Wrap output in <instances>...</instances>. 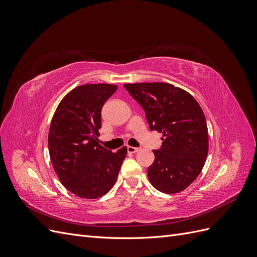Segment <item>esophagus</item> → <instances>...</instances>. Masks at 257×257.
<instances>
[{
  "instance_id": "1",
  "label": "esophagus",
  "mask_w": 257,
  "mask_h": 257,
  "mask_svg": "<svg viewBox=\"0 0 257 257\" xmlns=\"http://www.w3.org/2000/svg\"><path fill=\"white\" fill-rule=\"evenodd\" d=\"M138 150H139L138 148L131 147V146H128V147H127V152H128V153H136Z\"/></svg>"
}]
</instances>
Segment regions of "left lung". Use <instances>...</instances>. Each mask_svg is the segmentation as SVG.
Returning a JSON list of instances; mask_svg holds the SVG:
<instances>
[{"label": "left lung", "instance_id": "8db88e82", "mask_svg": "<svg viewBox=\"0 0 257 257\" xmlns=\"http://www.w3.org/2000/svg\"><path fill=\"white\" fill-rule=\"evenodd\" d=\"M124 88L143 107L150 130L164 136L148 168L151 184L166 194L183 191L200 174L207 159L203 109L190 93L170 83H126Z\"/></svg>", "mask_w": 257, "mask_h": 257}]
</instances>
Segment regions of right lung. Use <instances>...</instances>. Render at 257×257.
<instances>
[{
  "label": "right lung",
  "instance_id": "1",
  "mask_svg": "<svg viewBox=\"0 0 257 257\" xmlns=\"http://www.w3.org/2000/svg\"><path fill=\"white\" fill-rule=\"evenodd\" d=\"M118 87L107 83L79 85L61 100L51 120L48 148L61 183L75 195L94 199L116 181L127 149L116 152L98 145L102 108Z\"/></svg>",
  "mask_w": 257,
  "mask_h": 257
}]
</instances>
